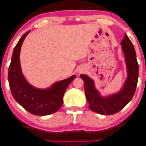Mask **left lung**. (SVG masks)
Listing matches in <instances>:
<instances>
[{
    "mask_svg": "<svg viewBox=\"0 0 146 146\" xmlns=\"http://www.w3.org/2000/svg\"><path fill=\"white\" fill-rule=\"evenodd\" d=\"M120 44L125 54L127 78L120 91L106 98L102 97L96 89L94 81L87 75H80V78L84 82L86 99L89 104L90 109L103 115H111L121 111L132 100L136 91L138 64L135 48L126 34Z\"/></svg>",
    "mask_w": 146,
    "mask_h": 146,
    "instance_id": "obj_1",
    "label": "left lung"
}]
</instances>
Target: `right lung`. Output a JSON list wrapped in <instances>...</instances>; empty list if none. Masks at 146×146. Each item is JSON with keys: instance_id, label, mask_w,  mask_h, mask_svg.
I'll list each match as a JSON object with an SVG mask.
<instances>
[{"instance_id": "add662e5", "label": "right lung", "mask_w": 146, "mask_h": 146, "mask_svg": "<svg viewBox=\"0 0 146 146\" xmlns=\"http://www.w3.org/2000/svg\"><path fill=\"white\" fill-rule=\"evenodd\" d=\"M29 32L23 35L13 50L8 69L9 85L14 99L23 108L34 115L46 116L61 108L64 92L76 76L55 83L46 89H37L28 83L21 71L19 56L23 42Z\"/></svg>"}]
</instances>
